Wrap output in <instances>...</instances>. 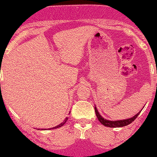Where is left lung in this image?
<instances>
[{
    "label": "left lung",
    "instance_id": "8db88e82",
    "mask_svg": "<svg viewBox=\"0 0 157 157\" xmlns=\"http://www.w3.org/2000/svg\"><path fill=\"white\" fill-rule=\"evenodd\" d=\"M142 109L137 114H136L135 116H133L132 117L129 118V119H122V120H115V121H112V120H108V119H105L102 117L101 115L99 114L98 113V109H96V107L95 106V114H96L97 118H98V121H99L101 123H102L103 126H107V127H112V128H116V127H122V126H126L127 125L130 124L131 122H133L137 118V116L140 115V112L142 111Z\"/></svg>",
    "mask_w": 157,
    "mask_h": 157
}]
</instances>
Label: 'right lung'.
I'll list each match as a JSON object with an SVG mask.
<instances>
[{
    "label": "right lung",
    "mask_w": 157,
    "mask_h": 157,
    "mask_svg": "<svg viewBox=\"0 0 157 157\" xmlns=\"http://www.w3.org/2000/svg\"><path fill=\"white\" fill-rule=\"evenodd\" d=\"M67 120H68V117H66V118H65V120H64L63 122H62V123H60V124H59V125H58V126H55V127L50 128V129H57V128H59V127H62V126H63L64 124H65V122H67ZM41 130H45V129H41Z\"/></svg>",
    "instance_id": "1"
}]
</instances>
